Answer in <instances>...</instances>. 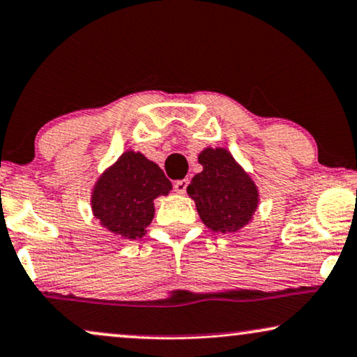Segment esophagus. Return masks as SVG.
I'll return each mask as SVG.
<instances>
[{
    "mask_svg": "<svg viewBox=\"0 0 357 357\" xmlns=\"http://www.w3.org/2000/svg\"><path fill=\"white\" fill-rule=\"evenodd\" d=\"M188 184H190V179H179V181L174 183V191L178 195H184L188 190Z\"/></svg>",
    "mask_w": 357,
    "mask_h": 357,
    "instance_id": "esophagus-1",
    "label": "esophagus"
}]
</instances>
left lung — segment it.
<instances>
[{
  "instance_id": "1",
  "label": "left lung",
  "mask_w": 357,
  "mask_h": 357,
  "mask_svg": "<svg viewBox=\"0 0 357 357\" xmlns=\"http://www.w3.org/2000/svg\"><path fill=\"white\" fill-rule=\"evenodd\" d=\"M197 161L203 171L191 179L188 195L201 221L214 233L243 229L259 204L256 183L226 148H204Z\"/></svg>"
}]
</instances>
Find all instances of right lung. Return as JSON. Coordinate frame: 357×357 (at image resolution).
<instances>
[{"label": "right lung", "mask_w": 357, "mask_h": 357, "mask_svg": "<svg viewBox=\"0 0 357 357\" xmlns=\"http://www.w3.org/2000/svg\"><path fill=\"white\" fill-rule=\"evenodd\" d=\"M173 184L156 162L139 151H124L102 171L91 192V211L116 238L139 239L154 218V199Z\"/></svg>", "instance_id": "right-lung-1"}]
</instances>
